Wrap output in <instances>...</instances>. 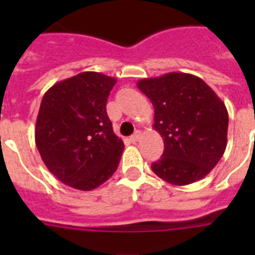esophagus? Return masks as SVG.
Returning <instances> with one entry per match:
<instances>
[{
  "label": "esophagus",
  "mask_w": 255,
  "mask_h": 255,
  "mask_svg": "<svg viewBox=\"0 0 255 255\" xmlns=\"http://www.w3.org/2000/svg\"><path fill=\"white\" fill-rule=\"evenodd\" d=\"M140 139H141V132H140V131H136L135 133H133V135L129 137V140H131L132 143H137Z\"/></svg>",
  "instance_id": "1"
}]
</instances>
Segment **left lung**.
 Returning a JSON list of instances; mask_svg holds the SVG:
<instances>
[{
  "label": "left lung",
  "mask_w": 255,
  "mask_h": 255,
  "mask_svg": "<svg viewBox=\"0 0 255 255\" xmlns=\"http://www.w3.org/2000/svg\"><path fill=\"white\" fill-rule=\"evenodd\" d=\"M137 87L155 108L153 128L164 141L152 170L172 185L205 177L224 155L229 115L225 103L201 78L168 73L145 78Z\"/></svg>",
  "instance_id": "1"
}]
</instances>
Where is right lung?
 <instances>
[{
  "label": "right lung",
  "instance_id": "right-lung-1",
  "mask_svg": "<svg viewBox=\"0 0 255 255\" xmlns=\"http://www.w3.org/2000/svg\"><path fill=\"white\" fill-rule=\"evenodd\" d=\"M115 83L86 71L55 83L42 98L35 145L47 169L74 189H95L118 169L124 143L106 111Z\"/></svg>",
  "mask_w": 255,
  "mask_h": 255
}]
</instances>
